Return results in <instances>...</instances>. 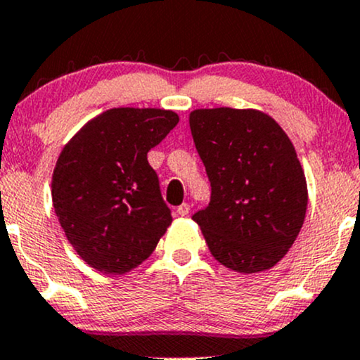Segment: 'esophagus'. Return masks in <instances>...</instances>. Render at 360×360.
<instances>
[{
  "label": "esophagus",
  "instance_id": "1",
  "mask_svg": "<svg viewBox=\"0 0 360 360\" xmlns=\"http://www.w3.org/2000/svg\"><path fill=\"white\" fill-rule=\"evenodd\" d=\"M188 212H191V206H188L187 202L180 204V206L176 207V214H179V216H187Z\"/></svg>",
  "mask_w": 360,
  "mask_h": 360
}]
</instances>
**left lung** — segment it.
Returning <instances> with one entry per match:
<instances>
[{"instance_id":"8db88e82","label":"left lung","mask_w":360,"mask_h":360,"mask_svg":"<svg viewBox=\"0 0 360 360\" xmlns=\"http://www.w3.org/2000/svg\"><path fill=\"white\" fill-rule=\"evenodd\" d=\"M191 132L211 181V200L192 219L212 257L238 273L273 268L304 225L307 184L295 148L257 110H194Z\"/></svg>"}]
</instances>
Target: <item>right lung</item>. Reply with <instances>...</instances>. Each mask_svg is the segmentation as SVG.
Masks as SVG:
<instances>
[{"label":"right lung","mask_w":360,"mask_h":360,"mask_svg":"<svg viewBox=\"0 0 360 360\" xmlns=\"http://www.w3.org/2000/svg\"><path fill=\"white\" fill-rule=\"evenodd\" d=\"M179 115L158 108H113L72 137L53 172L55 212L89 266L123 274L146 261L172 211L148 153L175 129Z\"/></svg>","instance_id":"1"}]
</instances>
